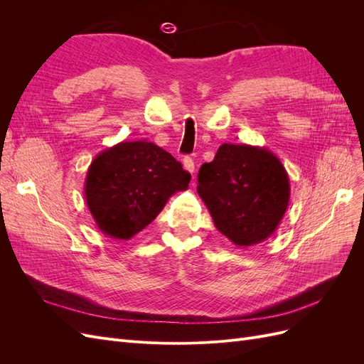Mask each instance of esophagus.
Returning a JSON list of instances; mask_svg holds the SVG:
<instances>
[{
    "instance_id": "esophagus-1",
    "label": "esophagus",
    "mask_w": 364,
    "mask_h": 364,
    "mask_svg": "<svg viewBox=\"0 0 364 364\" xmlns=\"http://www.w3.org/2000/svg\"><path fill=\"white\" fill-rule=\"evenodd\" d=\"M183 168L188 171L191 176H194L196 173V165H194V161L191 158H185L183 159Z\"/></svg>"
}]
</instances>
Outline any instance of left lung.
Wrapping results in <instances>:
<instances>
[{
  "label": "left lung",
  "instance_id": "1",
  "mask_svg": "<svg viewBox=\"0 0 364 364\" xmlns=\"http://www.w3.org/2000/svg\"><path fill=\"white\" fill-rule=\"evenodd\" d=\"M197 181L215 228L238 247L269 238L287 211L289 174L266 147L222 144Z\"/></svg>",
  "mask_w": 364,
  "mask_h": 364
}]
</instances>
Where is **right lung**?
Returning <instances> with one entry per match:
<instances>
[{"label":"right lung","instance_id":"right-lung-1","mask_svg":"<svg viewBox=\"0 0 364 364\" xmlns=\"http://www.w3.org/2000/svg\"><path fill=\"white\" fill-rule=\"evenodd\" d=\"M191 174L153 142L123 141L94 158L85 179V199L97 228L111 238L130 240L150 225Z\"/></svg>","mask_w":364,"mask_h":364}]
</instances>
